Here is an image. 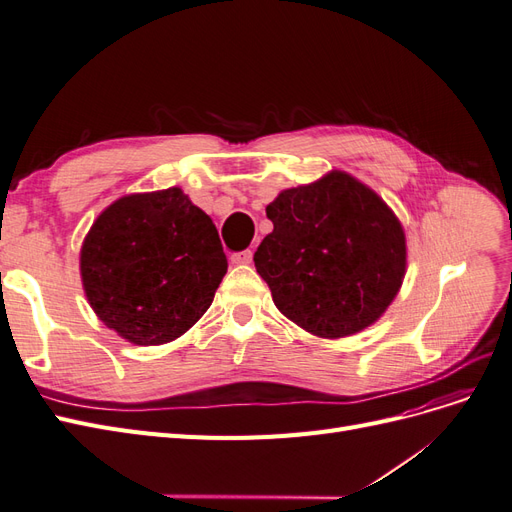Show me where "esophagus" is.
<instances>
[{
	"instance_id": "obj_1",
	"label": "esophagus",
	"mask_w": 512,
	"mask_h": 512,
	"mask_svg": "<svg viewBox=\"0 0 512 512\" xmlns=\"http://www.w3.org/2000/svg\"><path fill=\"white\" fill-rule=\"evenodd\" d=\"M230 260L235 262V265H250V262H252V252H250V250L237 252V254L230 256Z\"/></svg>"
}]
</instances>
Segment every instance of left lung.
<instances>
[{"mask_svg":"<svg viewBox=\"0 0 512 512\" xmlns=\"http://www.w3.org/2000/svg\"><path fill=\"white\" fill-rule=\"evenodd\" d=\"M273 230L254 254L275 307L303 331L339 339L371 327L389 309L408 267L395 211L346 170L282 190Z\"/></svg>","mask_w":512,"mask_h":512,"instance_id":"obj_1","label":"left lung"}]
</instances>
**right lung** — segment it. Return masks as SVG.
I'll list each match as a JSON object with an SVG mask.
<instances>
[{"label": "right lung", "mask_w": 512, "mask_h": 512, "mask_svg": "<svg viewBox=\"0 0 512 512\" xmlns=\"http://www.w3.org/2000/svg\"><path fill=\"white\" fill-rule=\"evenodd\" d=\"M81 282L96 316L134 346L181 337L213 303L228 260L209 215L181 188L108 205L81 245Z\"/></svg>", "instance_id": "add662e5"}]
</instances>
